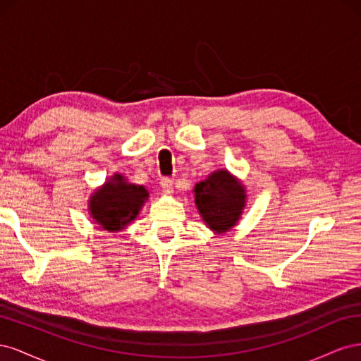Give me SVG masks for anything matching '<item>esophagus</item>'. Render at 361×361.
Here are the masks:
<instances>
[{
    "instance_id": "esophagus-1",
    "label": "esophagus",
    "mask_w": 361,
    "mask_h": 361,
    "mask_svg": "<svg viewBox=\"0 0 361 361\" xmlns=\"http://www.w3.org/2000/svg\"><path fill=\"white\" fill-rule=\"evenodd\" d=\"M161 188L164 194H171L173 192V180L170 178H162L161 179Z\"/></svg>"
}]
</instances>
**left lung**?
Listing matches in <instances>:
<instances>
[{"instance_id":"1","label":"left lung","mask_w":361,"mask_h":361,"mask_svg":"<svg viewBox=\"0 0 361 361\" xmlns=\"http://www.w3.org/2000/svg\"><path fill=\"white\" fill-rule=\"evenodd\" d=\"M195 206L206 226L224 233L236 226L245 206V188L227 170H216L194 187Z\"/></svg>"}]
</instances>
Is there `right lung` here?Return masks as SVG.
I'll return each instance as SVG.
<instances>
[{
  "instance_id": "obj_1",
  "label": "right lung",
  "mask_w": 361,
  "mask_h": 361,
  "mask_svg": "<svg viewBox=\"0 0 361 361\" xmlns=\"http://www.w3.org/2000/svg\"><path fill=\"white\" fill-rule=\"evenodd\" d=\"M147 197L143 185L128 183L122 174H114L92 194L89 211L104 231L118 232L135 220Z\"/></svg>"
}]
</instances>
